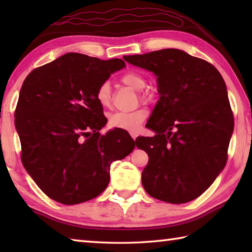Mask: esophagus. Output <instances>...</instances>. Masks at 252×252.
<instances>
[{"instance_id":"34e87169","label":"esophagus","mask_w":252,"mask_h":252,"mask_svg":"<svg viewBox=\"0 0 252 252\" xmlns=\"http://www.w3.org/2000/svg\"><path fill=\"white\" fill-rule=\"evenodd\" d=\"M130 134H131L132 139H133V140H135L136 136H138V133H136V132H130Z\"/></svg>"}]
</instances>
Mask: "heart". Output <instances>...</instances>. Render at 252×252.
<instances>
[{
    "mask_svg": "<svg viewBox=\"0 0 252 252\" xmlns=\"http://www.w3.org/2000/svg\"><path fill=\"white\" fill-rule=\"evenodd\" d=\"M121 82L127 87L139 91V99L143 103L151 104L157 100L155 91L143 89L147 81L138 72H126L121 76ZM95 99L101 106L109 108L112 102V92L109 82H103L97 87L95 91ZM148 118V111L144 108H139L132 112H116L109 117V126L112 129H120L135 132L139 130L142 123Z\"/></svg>",
    "mask_w": 252,
    "mask_h": 252,
    "instance_id": "b5f03b06",
    "label": "heart"
}]
</instances>
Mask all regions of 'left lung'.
<instances>
[{
	"label": "left lung",
	"instance_id": "obj_1",
	"mask_svg": "<svg viewBox=\"0 0 252 252\" xmlns=\"http://www.w3.org/2000/svg\"><path fill=\"white\" fill-rule=\"evenodd\" d=\"M123 59L158 76L160 99L146 126L157 134L135 140L149 156L144 190L164 202L192 201L228 160L233 113L222 76L206 60L177 49Z\"/></svg>",
	"mask_w": 252,
	"mask_h": 252
}]
</instances>
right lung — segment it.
I'll return each mask as SVG.
<instances>
[{
    "mask_svg": "<svg viewBox=\"0 0 252 252\" xmlns=\"http://www.w3.org/2000/svg\"><path fill=\"white\" fill-rule=\"evenodd\" d=\"M125 66L121 59L66 53L24 80L14 113L21 160L54 201L72 206L97 197L111 163L134 149L125 131L100 133L108 120L95 99L97 87Z\"/></svg>",
    "mask_w": 252,
    "mask_h": 252,
    "instance_id": "right-lung-1",
    "label": "right lung"
}]
</instances>
